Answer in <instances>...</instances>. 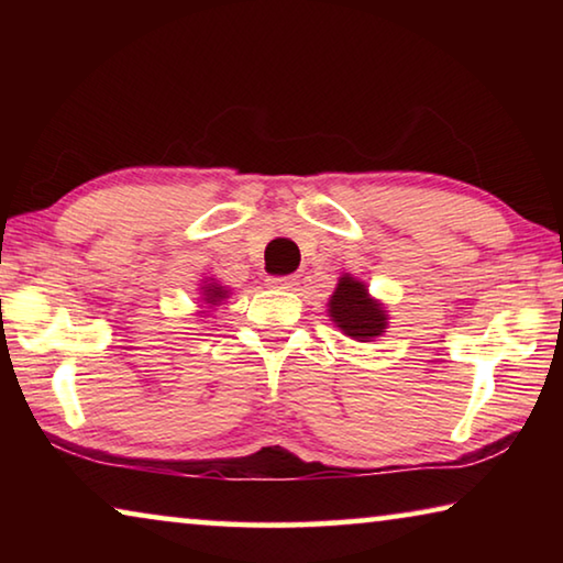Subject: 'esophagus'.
I'll return each mask as SVG.
<instances>
[{
    "label": "esophagus",
    "mask_w": 563,
    "mask_h": 563,
    "mask_svg": "<svg viewBox=\"0 0 563 563\" xmlns=\"http://www.w3.org/2000/svg\"><path fill=\"white\" fill-rule=\"evenodd\" d=\"M268 285L278 290H292L298 285V278L295 275H273V278H268Z\"/></svg>",
    "instance_id": "1"
}]
</instances>
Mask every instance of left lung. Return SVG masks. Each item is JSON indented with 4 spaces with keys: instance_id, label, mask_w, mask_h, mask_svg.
Listing matches in <instances>:
<instances>
[{
    "instance_id": "left-lung-1",
    "label": "left lung",
    "mask_w": 563,
    "mask_h": 563,
    "mask_svg": "<svg viewBox=\"0 0 563 563\" xmlns=\"http://www.w3.org/2000/svg\"><path fill=\"white\" fill-rule=\"evenodd\" d=\"M330 318L338 322V328L345 335L360 342L383 335L387 328L385 310L379 308V302L369 298L365 285L350 278V275L340 278L338 290L330 298Z\"/></svg>"
}]
</instances>
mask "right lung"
Segmentation results:
<instances>
[{
	"mask_svg": "<svg viewBox=\"0 0 563 563\" xmlns=\"http://www.w3.org/2000/svg\"><path fill=\"white\" fill-rule=\"evenodd\" d=\"M228 295V290H223V288H218V285H208L206 288V300L211 302V305H216L218 300H223Z\"/></svg>",
	"mask_w": 563,
	"mask_h": 563,
	"instance_id": "obj_1",
	"label": "right lung"
}]
</instances>
